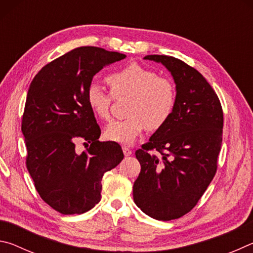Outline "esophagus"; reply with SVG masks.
Segmentation results:
<instances>
[{"mask_svg":"<svg viewBox=\"0 0 253 253\" xmlns=\"http://www.w3.org/2000/svg\"><path fill=\"white\" fill-rule=\"evenodd\" d=\"M123 152H124V155L125 156H129L131 155V149L127 146H123Z\"/></svg>","mask_w":253,"mask_h":253,"instance_id":"obj_1","label":"esophagus"}]
</instances>
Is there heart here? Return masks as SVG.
Wrapping results in <instances>:
<instances>
[{"label":"heart","instance_id":"b5f03b06","mask_svg":"<svg viewBox=\"0 0 253 253\" xmlns=\"http://www.w3.org/2000/svg\"><path fill=\"white\" fill-rule=\"evenodd\" d=\"M110 92L100 85L90 84L85 100L96 116L108 121L110 107L115 99L129 98L127 118L110 123L105 137L111 142L130 145L146 129L156 131L164 127L173 116L177 104V89L174 81L138 63H129L107 76Z\"/></svg>","mask_w":253,"mask_h":253}]
</instances>
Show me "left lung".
I'll return each instance as SVG.
<instances>
[{"mask_svg": "<svg viewBox=\"0 0 253 253\" xmlns=\"http://www.w3.org/2000/svg\"><path fill=\"white\" fill-rule=\"evenodd\" d=\"M144 59L162 62L177 89L176 108L135 155L142 169L132 187L137 207L153 219L170 221L198 204L217 169L223 134L219 97L193 67L172 55ZM158 151L160 157L152 152Z\"/></svg>", "mask_w": 253, "mask_h": 253, "instance_id": "left-lung-1", "label": "left lung"}]
</instances>
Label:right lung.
Returning <instances> with one entry per match:
<instances>
[{
  "label": "right lung",
  "mask_w": 253,
  "mask_h": 253,
  "mask_svg": "<svg viewBox=\"0 0 253 253\" xmlns=\"http://www.w3.org/2000/svg\"><path fill=\"white\" fill-rule=\"evenodd\" d=\"M126 55L79 46L49 62L30 84L21 129L25 165L41 199L59 213L89 211L101 199L104 174L123 161L122 147L101 134L85 91L97 72ZM83 140L80 153L75 143Z\"/></svg>",
  "instance_id": "obj_1"
}]
</instances>
